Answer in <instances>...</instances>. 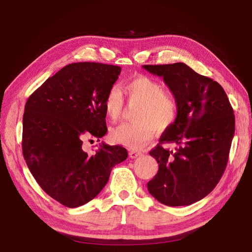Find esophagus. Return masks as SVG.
<instances>
[{
  "label": "esophagus",
  "instance_id": "1",
  "mask_svg": "<svg viewBox=\"0 0 252 252\" xmlns=\"http://www.w3.org/2000/svg\"><path fill=\"white\" fill-rule=\"evenodd\" d=\"M141 153L140 152H136V151H131L130 153H129V156H130V158H132V159H135V158H137L138 156H141Z\"/></svg>",
  "mask_w": 252,
  "mask_h": 252
}]
</instances>
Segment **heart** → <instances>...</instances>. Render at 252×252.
<instances>
[{"mask_svg":"<svg viewBox=\"0 0 252 252\" xmlns=\"http://www.w3.org/2000/svg\"><path fill=\"white\" fill-rule=\"evenodd\" d=\"M125 93L132 104H138L133 123H122L110 131L112 142L131 149H141L152 140L155 131L165 130L178 115V100L164 91L162 83L152 78L140 76L127 82ZM123 107V96L117 87L107 92L104 99L105 115L110 122L119 120Z\"/></svg>","mask_w":252,"mask_h":252,"instance_id":"1","label":"heart"}]
</instances>
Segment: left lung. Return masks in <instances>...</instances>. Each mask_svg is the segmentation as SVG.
<instances>
[{
    "label": "left lung",
    "instance_id": "left-lung-1",
    "mask_svg": "<svg viewBox=\"0 0 252 252\" xmlns=\"http://www.w3.org/2000/svg\"><path fill=\"white\" fill-rule=\"evenodd\" d=\"M143 68L163 79L179 106L174 122L149 153L159 169L148 191L165 206L191 205L211 192L225 171L235 132L233 108L220 84L184 63ZM165 142L178 146L168 151Z\"/></svg>",
    "mask_w": 252,
    "mask_h": 252
}]
</instances>
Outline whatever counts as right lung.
Listing matches in <instances>:
<instances>
[{"instance_id":"1","label":"right lung","mask_w":252,"mask_h":252,"mask_svg":"<svg viewBox=\"0 0 252 252\" xmlns=\"http://www.w3.org/2000/svg\"><path fill=\"white\" fill-rule=\"evenodd\" d=\"M121 72L119 66L73 63L49 78L28 98L23 118V155L47 195L76 208L92 200L125 161V147L101 143L92 156L83 137L107 132L104 99Z\"/></svg>"}]
</instances>
